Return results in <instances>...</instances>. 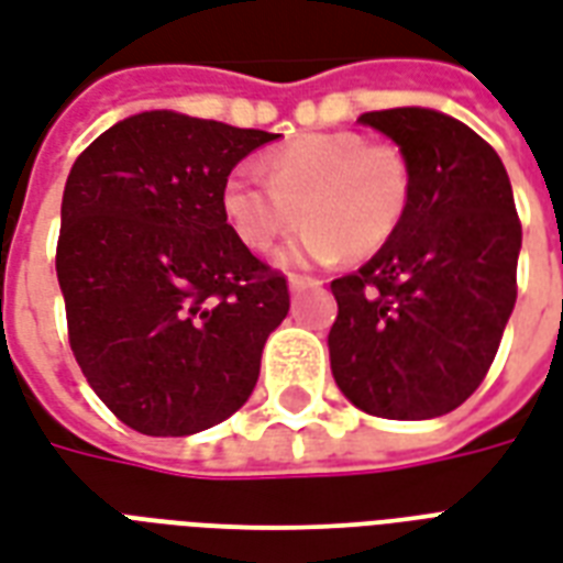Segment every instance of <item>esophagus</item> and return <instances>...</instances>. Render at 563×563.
<instances>
[{
    "label": "esophagus",
    "mask_w": 563,
    "mask_h": 563,
    "mask_svg": "<svg viewBox=\"0 0 563 563\" xmlns=\"http://www.w3.org/2000/svg\"><path fill=\"white\" fill-rule=\"evenodd\" d=\"M316 286H322V280H316V277H303V274H292V277H289V289H292V292L316 289Z\"/></svg>",
    "instance_id": "obj_1"
}]
</instances>
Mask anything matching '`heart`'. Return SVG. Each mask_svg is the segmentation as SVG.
Returning <instances> with one entry per match:
<instances>
[{"instance_id": "heart-1", "label": "heart", "mask_w": 563, "mask_h": 563, "mask_svg": "<svg viewBox=\"0 0 563 563\" xmlns=\"http://www.w3.org/2000/svg\"><path fill=\"white\" fill-rule=\"evenodd\" d=\"M265 177L232 169L220 190L223 218L250 250H280L286 265L364 260L397 239L415 202V166L394 143L357 131L301 133L265 154Z\"/></svg>"}]
</instances>
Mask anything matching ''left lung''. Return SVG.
Masks as SVG:
<instances>
[{
    "label": "left lung",
    "mask_w": 563,
    "mask_h": 563,
    "mask_svg": "<svg viewBox=\"0 0 563 563\" xmlns=\"http://www.w3.org/2000/svg\"><path fill=\"white\" fill-rule=\"evenodd\" d=\"M415 166L397 239L331 283V373L345 399L390 420L441 418L481 387L516 303L522 223L501 157L451 115L364 112Z\"/></svg>",
    "instance_id": "obj_1"
}]
</instances>
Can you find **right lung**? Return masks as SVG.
I'll return each mask as SVG.
<instances>
[{
	"label": "right lung",
	"mask_w": 563,
	"mask_h": 563,
	"mask_svg": "<svg viewBox=\"0 0 563 563\" xmlns=\"http://www.w3.org/2000/svg\"><path fill=\"white\" fill-rule=\"evenodd\" d=\"M277 136L152 110L70 166L56 247L70 352L131 430L194 435L256 387L289 286L232 232L220 190Z\"/></svg>",
	"instance_id": "right-lung-1"
}]
</instances>
